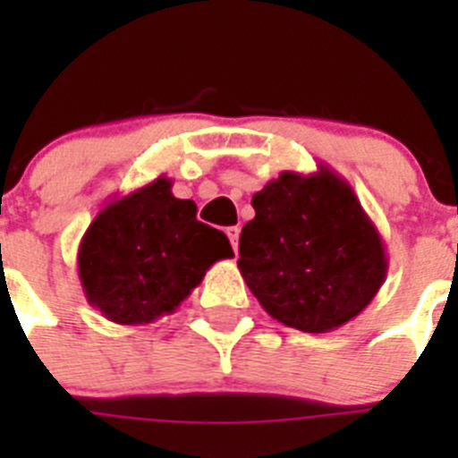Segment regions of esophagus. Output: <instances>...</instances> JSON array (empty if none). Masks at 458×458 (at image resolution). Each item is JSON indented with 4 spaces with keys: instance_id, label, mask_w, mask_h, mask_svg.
Wrapping results in <instances>:
<instances>
[{
    "instance_id": "34e87169",
    "label": "esophagus",
    "mask_w": 458,
    "mask_h": 458,
    "mask_svg": "<svg viewBox=\"0 0 458 458\" xmlns=\"http://www.w3.org/2000/svg\"><path fill=\"white\" fill-rule=\"evenodd\" d=\"M226 236H229L233 252H236V250H238V236H241V226H229V229H226Z\"/></svg>"
}]
</instances>
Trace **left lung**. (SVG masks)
<instances>
[{"instance_id":"1","label":"left lung","mask_w":458,"mask_h":458,"mask_svg":"<svg viewBox=\"0 0 458 458\" xmlns=\"http://www.w3.org/2000/svg\"><path fill=\"white\" fill-rule=\"evenodd\" d=\"M252 206L238 268L270 317L302 333H330L374 301L387 275L386 245L337 172H282Z\"/></svg>"}]
</instances>
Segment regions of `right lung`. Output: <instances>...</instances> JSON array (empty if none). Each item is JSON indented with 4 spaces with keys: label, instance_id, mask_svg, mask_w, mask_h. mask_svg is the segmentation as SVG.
<instances>
[{
    "label": "right lung",
    "instance_id": "1",
    "mask_svg": "<svg viewBox=\"0 0 458 458\" xmlns=\"http://www.w3.org/2000/svg\"><path fill=\"white\" fill-rule=\"evenodd\" d=\"M229 238L197 220L192 199H176L172 181L103 206L84 232L78 275L89 305L119 326H144L172 314L206 270L232 259Z\"/></svg>",
    "mask_w": 458,
    "mask_h": 458
}]
</instances>
